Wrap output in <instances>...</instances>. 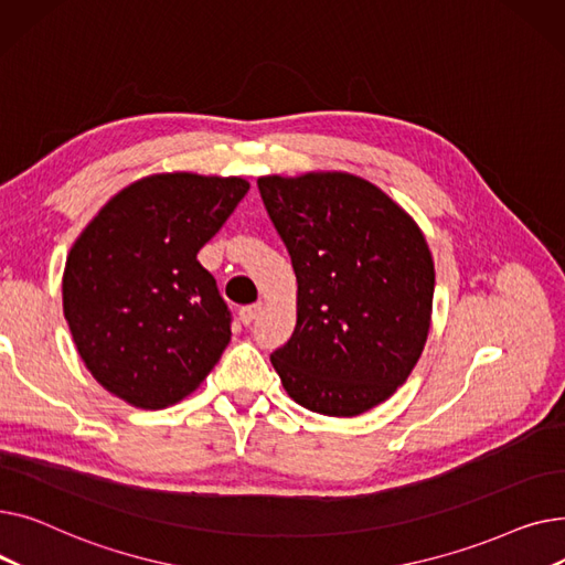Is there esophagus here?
Listing matches in <instances>:
<instances>
[{
    "label": "esophagus",
    "instance_id": "34e87169",
    "mask_svg": "<svg viewBox=\"0 0 565 565\" xmlns=\"http://www.w3.org/2000/svg\"><path fill=\"white\" fill-rule=\"evenodd\" d=\"M260 309H263V305H260V302L243 307V309H241V320H243V324H249V322L260 313Z\"/></svg>",
    "mask_w": 565,
    "mask_h": 565
}]
</instances>
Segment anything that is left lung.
Listing matches in <instances>:
<instances>
[{"label": "left lung", "mask_w": 565, "mask_h": 565, "mask_svg": "<svg viewBox=\"0 0 565 565\" xmlns=\"http://www.w3.org/2000/svg\"><path fill=\"white\" fill-rule=\"evenodd\" d=\"M258 192L298 279V322L270 362L295 403L358 417L387 401L424 352L435 290L426 237L352 173L260 175Z\"/></svg>", "instance_id": "obj_1"}]
</instances>
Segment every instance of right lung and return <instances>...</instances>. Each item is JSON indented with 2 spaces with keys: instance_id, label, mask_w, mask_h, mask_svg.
<instances>
[{
  "instance_id": "add662e5",
  "label": "right lung",
  "mask_w": 565,
  "mask_h": 565,
  "mask_svg": "<svg viewBox=\"0 0 565 565\" xmlns=\"http://www.w3.org/2000/svg\"><path fill=\"white\" fill-rule=\"evenodd\" d=\"M249 183L156 173L114 194L64 270V316L86 369L141 409L190 396L231 341L215 277L196 260Z\"/></svg>"
}]
</instances>
